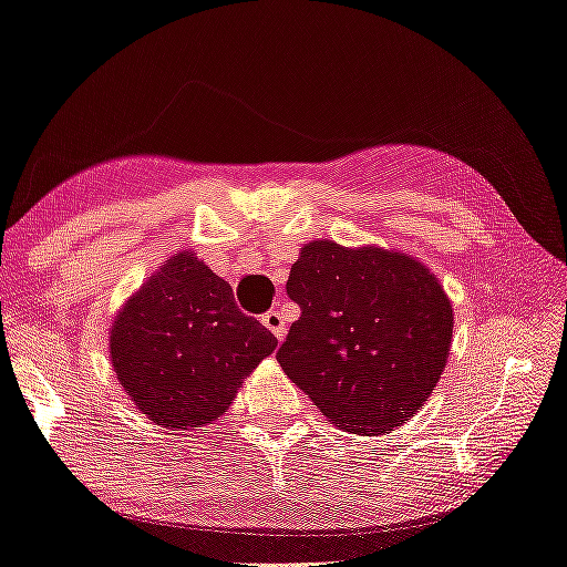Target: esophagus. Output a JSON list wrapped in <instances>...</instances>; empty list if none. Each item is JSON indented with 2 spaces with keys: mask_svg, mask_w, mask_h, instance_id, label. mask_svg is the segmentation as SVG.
I'll return each instance as SVG.
<instances>
[{
  "mask_svg": "<svg viewBox=\"0 0 567 567\" xmlns=\"http://www.w3.org/2000/svg\"><path fill=\"white\" fill-rule=\"evenodd\" d=\"M261 323H265L269 331H272L277 336V341L285 336V318L280 310H267L265 316H261Z\"/></svg>",
  "mask_w": 567,
  "mask_h": 567,
  "instance_id": "1",
  "label": "esophagus"
}]
</instances>
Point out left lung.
<instances>
[{
    "label": "left lung",
    "instance_id": "1",
    "mask_svg": "<svg viewBox=\"0 0 567 567\" xmlns=\"http://www.w3.org/2000/svg\"><path fill=\"white\" fill-rule=\"evenodd\" d=\"M287 295L302 312L277 361L328 422L382 435L427 402L451 351L453 308L420 261L310 241Z\"/></svg>",
    "mask_w": 567,
    "mask_h": 567
}]
</instances>
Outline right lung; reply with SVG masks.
<instances>
[{
  "instance_id": "1",
  "label": "right lung",
  "mask_w": 567,
  "mask_h": 567,
  "mask_svg": "<svg viewBox=\"0 0 567 567\" xmlns=\"http://www.w3.org/2000/svg\"><path fill=\"white\" fill-rule=\"evenodd\" d=\"M277 338L236 308L229 282L181 251L126 300L112 326V364L142 415L175 430L208 425Z\"/></svg>"
}]
</instances>
